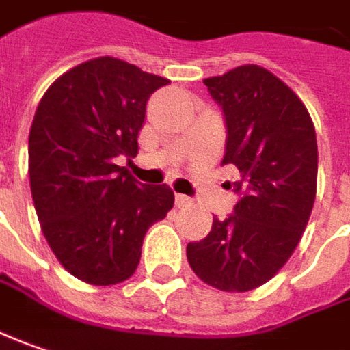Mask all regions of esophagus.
I'll list each match as a JSON object with an SVG mask.
<instances>
[{"mask_svg":"<svg viewBox=\"0 0 350 350\" xmlns=\"http://www.w3.org/2000/svg\"><path fill=\"white\" fill-rule=\"evenodd\" d=\"M176 205L178 207H190L191 200L188 196H182V193H176Z\"/></svg>","mask_w":350,"mask_h":350,"instance_id":"34e87169","label":"esophagus"}]
</instances>
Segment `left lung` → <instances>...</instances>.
Wrapping results in <instances>:
<instances>
[{
    "mask_svg": "<svg viewBox=\"0 0 350 350\" xmlns=\"http://www.w3.org/2000/svg\"><path fill=\"white\" fill-rule=\"evenodd\" d=\"M204 84L223 109V164L237 166L241 200L186 254L205 284L249 292L288 262L306 231L317 188L315 127L301 99L262 66H237Z\"/></svg>",
    "mask_w": 350,
    "mask_h": 350,
    "instance_id": "8db88e82",
    "label": "left lung"
}]
</instances>
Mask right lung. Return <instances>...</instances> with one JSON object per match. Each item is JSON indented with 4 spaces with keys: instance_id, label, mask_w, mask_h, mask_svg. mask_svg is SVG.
<instances>
[{
    "instance_id": "right-lung-1",
    "label": "right lung",
    "mask_w": 350,
    "mask_h": 350,
    "mask_svg": "<svg viewBox=\"0 0 350 350\" xmlns=\"http://www.w3.org/2000/svg\"><path fill=\"white\" fill-rule=\"evenodd\" d=\"M170 80L101 56L68 70L40 99L29 133V180L40 229L78 280L131 278L152 223L174 205L166 184L137 182L117 159H135L146 101Z\"/></svg>"
}]
</instances>
